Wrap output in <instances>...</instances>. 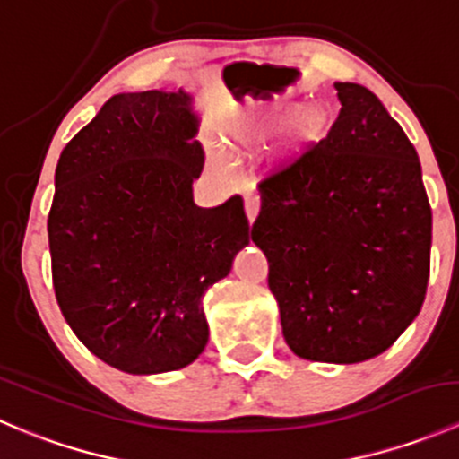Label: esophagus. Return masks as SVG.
I'll return each mask as SVG.
<instances>
[{"instance_id": "34e87169", "label": "esophagus", "mask_w": 459, "mask_h": 459, "mask_svg": "<svg viewBox=\"0 0 459 459\" xmlns=\"http://www.w3.org/2000/svg\"><path fill=\"white\" fill-rule=\"evenodd\" d=\"M244 208H247V220L248 224H253L259 212V200L255 195H247L244 197Z\"/></svg>"}]
</instances>
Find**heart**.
Returning <instances> with one entry per match:
<instances>
[{"mask_svg": "<svg viewBox=\"0 0 459 459\" xmlns=\"http://www.w3.org/2000/svg\"><path fill=\"white\" fill-rule=\"evenodd\" d=\"M331 131V115L317 101H302L293 95H271L248 101L221 124V143L230 161H247L273 142L268 169L286 170L313 152ZM221 173L229 164L217 161Z\"/></svg>", "mask_w": 459, "mask_h": 459, "instance_id": "b5f03b06", "label": "heart"}]
</instances>
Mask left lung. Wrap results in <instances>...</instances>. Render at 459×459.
<instances>
[{"instance_id":"1","label":"left lung","mask_w":459,"mask_h":459,"mask_svg":"<svg viewBox=\"0 0 459 459\" xmlns=\"http://www.w3.org/2000/svg\"><path fill=\"white\" fill-rule=\"evenodd\" d=\"M340 115L304 160L259 184L251 238L298 358L358 364L418 317L430 206L413 143L367 86L335 82Z\"/></svg>"}]
</instances>
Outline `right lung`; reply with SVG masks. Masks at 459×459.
<instances>
[{
	"label": "right lung",
	"instance_id": "obj_1",
	"mask_svg": "<svg viewBox=\"0 0 459 459\" xmlns=\"http://www.w3.org/2000/svg\"><path fill=\"white\" fill-rule=\"evenodd\" d=\"M193 95H113L62 151L48 244L57 304L82 344L131 375L178 371L206 349L204 295L251 242L242 197L202 208Z\"/></svg>",
	"mask_w": 459,
	"mask_h": 459
}]
</instances>
